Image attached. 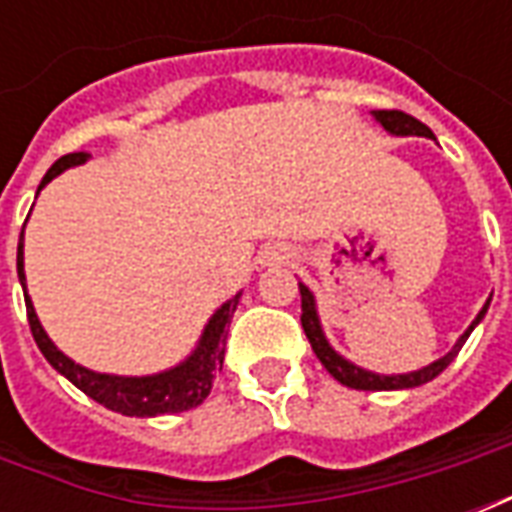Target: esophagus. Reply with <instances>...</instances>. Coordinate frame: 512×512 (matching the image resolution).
Wrapping results in <instances>:
<instances>
[{
	"mask_svg": "<svg viewBox=\"0 0 512 512\" xmlns=\"http://www.w3.org/2000/svg\"><path fill=\"white\" fill-rule=\"evenodd\" d=\"M288 260L290 255L285 249H271V252H266V260H263V263H266V266H277V263H288Z\"/></svg>",
	"mask_w": 512,
	"mask_h": 512,
	"instance_id": "esophagus-1",
	"label": "esophagus"
}]
</instances>
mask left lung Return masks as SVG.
Segmentation results:
<instances>
[{
	"label": "left lung",
	"mask_w": 512,
	"mask_h": 512,
	"mask_svg": "<svg viewBox=\"0 0 512 512\" xmlns=\"http://www.w3.org/2000/svg\"><path fill=\"white\" fill-rule=\"evenodd\" d=\"M373 120H376L378 126L384 128L386 134L392 136H425V139H433V131H430L425 123H419L417 117L406 115V112H397V109H378L373 112ZM299 293H301V326H304V334H307V340H310L312 351L315 356L321 359V365L332 373L340 384L351 386V389H365V392H392V389H414V386H422L433 381V378L439 376L444 367L450 365L452 359L458 356V351L463 348V343L469 340V334L474 332V326L483 321L485 312H488V304L491 299L485 301L483 310L477 312V318L469 323V329L455 340L447 354L436 359V362H430V365L419 367V370H411V373H395V376H384V373H373V370H365V367L354 365L351 359H345L343 354H337L332 348V343L326 340V332H323L321 326V315H318V301L312 296V290L299 282Z\"/></svg>",
	"instance_id": "obj_1"
}]
</instances>
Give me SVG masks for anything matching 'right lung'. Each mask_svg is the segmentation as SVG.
Masks as SVG:
<instances>
[{"mask_svg": "<svg viewBox=\"0 0 512 512\" xmlns=\"http://www.w3.org/2000/svg\"><path fill=\"white\" fill-rule=\"evenodd\" d=\"M90 158V153H68V156L57 158L51 169L46 172V178L40 180L38 191L51 183V180L62 175L65 169L79 167ZM29 219V216H27ZM18 282L24 288V301H27V318L29 329H32V337L38 343L40 354L46 356L49 362L60 376H65L73 386H79L84 395L93 397L95 403L112 408L123 417H161V414H178V411H189V408H197L211 395V386L216 373L222 370L224 365V340H227V323L233 318L235 307L241 301V293H235L233 299H227L213 312L205 329H202L200 340L194 345L183 362H178L175 367H167L161 373H150V376H115V373H98V370H90V367L73 362L71 356H65L51 343V337L46 334V329L40 326L38 312H35V304L29 299L27 293V274H24V230H21V238H18Z\"/></svg>", "mask_w": 512, "mask_h": 512, "instance_id": "1", "label": "right lung"}]
</instances>
